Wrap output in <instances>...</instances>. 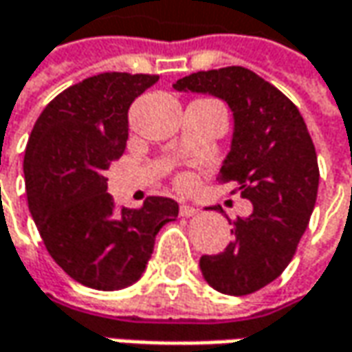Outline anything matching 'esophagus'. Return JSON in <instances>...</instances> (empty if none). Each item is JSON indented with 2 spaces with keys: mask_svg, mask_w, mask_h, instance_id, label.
I'll return each mask as SVG.
<instances>
[{
  "mask_svg": "<svg viewBox=\"0 0 352 352\" xmlns=\"http://www.w3.org/2000/svg\"><path fill=\"white\" fill-rule=\"evenodd\" d=\"M196 213H197L196 206H192V204H186V201H184V204H180V215H182V217H194Z\"/></svg>",
  "mask_w": 352,
  "mask_h": 352,
  "instance_id": "34e87169",
  "label": "esophagus"
}]
</instances>
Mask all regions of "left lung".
<instances>
[{
    "instance_id": "obj_1",
    "label": "left lung",
    "mask_w": 352,
    "mask_h": 352,
    "mask_svg": "<svg viewBox=\"0 0 352 352\" xmlns=\"http://www.w3.org/2000/svg\"><path fill=\"white\" fill-rule=\"evenodd\" d=\"M172 88L223 100L233 113V137L217 174L252 204L239 217L233 241L199 258L213 290L247 296L276 280L290 264L316 208V146L298 107L272 84L243 66L196 72Z\"/></svg>"
}]
</instances>
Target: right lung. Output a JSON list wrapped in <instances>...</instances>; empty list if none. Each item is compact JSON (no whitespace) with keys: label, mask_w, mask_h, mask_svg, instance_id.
I'll use <instances>...</instances> for the list:
<instances>
[{"label":"right lung","mask_w":352,"mask_h":352,"mask_svg":"<svg viewBox=\"0 0 352 352\" xmlns=\"http://www.w3.org/2000/svg\"><path fill=\"white\" fill-rule=\"evenodd\" d=\"M158 76L105 72L58 94L36 119L23 172L29 210L48 254L76 282L123 290L142 276L156 233L178 204L151 196L117 208L105 170L125 153L129 107Z\"/></svg>","instance_id":"add662e5"}]
</instances>
